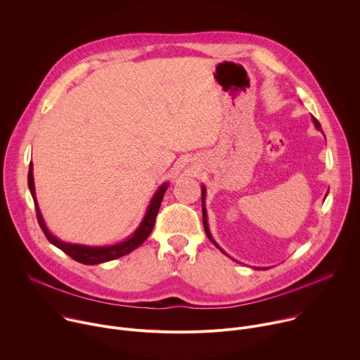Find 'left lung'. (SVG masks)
<instances>
[{
    "mask_svg": "<svg viewBox=\"0 0 360 360\" xmlns=\"http://www.w3.org/2000/svg\"><path fill=\"white\" fill-rule=\"evenodd\" d=\"M312 121H314V124H315V127H316V129H319L321 131V124H319V121L315 118V117H312ZM205 193H207V189H205V186L202 185V217H203V228H205V232H207V236L214 242V245L219 249V250H222L221 248H219V245L214 240V238H212V235H211V232H210V228H208V218H207V208H205ZM224 252V250H222ZM225 253V252H224Z\"/></svg>",
    "mask_w": 360,
    "mask_h": 360,
    "instance_id": "1",
    "label": "left lung"
}]
</instances>
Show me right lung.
Masks as SVG:
<instances>
[{
    "label": "right lung",
    "instance_id": "1",
    "mask_svg": "<svg viewBox=\"0 0 360 360\" xmlns=\"http://www.w3.org/2000/svg\"><path fill=\"white\" fill-rule=\"evenodd\" d=\"M168 182L162 184L158 191L155 192V195L152 196L150 203L148 207V211L142 219V222L139 224V226L136 228V231L127 238L125 240L115 243V245H110V246H86V245H79V243H68L64 240H60L58 238H56L53 233H51L42 219L38 202H37V196H35V186H34V176H32V162L30 164V171H28V188L30 192L32 195L34 199V205H35V211H37V219L38 224L44 232V235L46 236V239L53 243L54 246L60 248L63 252H65L68 256L79 264L84 265H98L102 262H108V261H114L121 258L124 255L131 253L134 249H136L138 246H141L146 238L149 236V233L153 229V225H155V219L161 207V202L164 199V195L168 189Z\"/></svg>",
    "mask_w": 360,
    "mask_h": 360
}]
</instances>
